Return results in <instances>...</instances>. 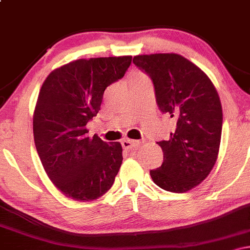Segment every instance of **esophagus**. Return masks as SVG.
<instances>
[{
  "instance_id": "1",
  "label": "esophagus",
  "mask_w": 250,
  "mask_h": 250,
  "mask_svg": "<svg viewBox=\"0 0 250 250\" xmlns=\"http://www.w3.org/2000/svg\"><path fill=\"white\" fill-rule=\"evenodd\" d=\"M142 145V141H135V140H129L125 139L122 141V147L125 149H131L134 147H137V146Z\"/></svg>"
}]
</instances>
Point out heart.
Wrapping results in <instances>:
<instances>
[{"instance_id":"b5f03b06","label":"heart","mask_w":250,"mask_h":250,"mask_svg":"<svg viewBox=\"0 0 250 250\" xmlns=\"http://www.w3.org/2000/svg\"><path fill=\"white\" fill-rule=\"evenodd\" d=\"M143 75H141V74H137V75L134 76V79H137V77H142Z\"/></svg>"}]
</instances>
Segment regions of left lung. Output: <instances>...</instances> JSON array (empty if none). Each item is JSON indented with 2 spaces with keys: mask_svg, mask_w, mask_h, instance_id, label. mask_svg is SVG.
<instances>
[{
  "mask_svg": "<svg viewBox=\"0 0 250 250\" xmlns=\"http://www.w3.org/2000/svg\"><path fill=\"white\" fill-rule=\"evenodd\" d=\"M153 81L160 110L176 125L162 148L161 167L150 170L155 185L171 193L199 186L213 169L222 133V105L205 71L179 54L134 56Z\"/></svg>",
  "mask_w": 250,
  "mask_h": 250,
  "instance_id": "left-lung-1",
  "label": "left lung"
}]
</instances>
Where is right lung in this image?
<instances>
[{"label": "right lung", "instance_id": "1", "mask_svg": "<svg viewBox=\"0 0 250 250\" xmlns=\"http://www.w3.org/2000/svg\"><path fill=\"white\" fill-rule=\"evenodd\" d=\"M131 56L80 59L53 70L43 82L33 116L35 147L45 173L67 197L85 202L104 195L122 165L120 142L88 136L87 123L103 93L122 79Z\"/></svg>", "mask_w": 250, "mask_h": 250}]
</instances>
